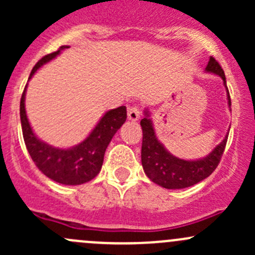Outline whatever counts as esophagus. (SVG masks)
I'll return each mask as SVG.
<instances>
[{"label":"esophagus","instance_id":"obj_1","mask_svg":"<svg viewBox=\"0 0 255 255\" xmlns=\"http://www.w3.org/2000/svg\"><path fill=\"white\" fill-rule=\"evenodd\" d=\"M140 109L139 107H129V109H128V120L129 121H137L138 118L140 117Z\"/></svg>","mask_w":255,"mask_h":255}]
</instances>
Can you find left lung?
Wrapping results in <instances>:
<instances>
[{"label": "left lung", "mask_w": 255, "mask_h": 255, "mask_svg": "<svg viewBox=\"0 0 255 255\" xmlns=\"http://www.w3.org/2000/svg\"><path fill=\"white\" fill-rule=\"evenodd\" d=\"M206 71L221 76L226 86L225 71L218 61L211 56ZM227 89V86H226ZM228 105L231 106L230 92L227 89ZM143 130L142 165L144 173L153 182L165 189H185L202 181L215 171L225 151L228 135L207 156L200 160H184L171 155L158 140L148 111L140 121Z\"/></svg>", "instance_id": "8db88e82"}]
</instances>
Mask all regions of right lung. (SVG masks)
<instances>
[{"mask_svg": "<svg viewBox=\"0 0 255 255\" xmlns=\"http://www.w3.org/2000/svg\"><path fill=\"white\" fill-rule=\"evenodd\" d=\"M69 47L63 45L54 53L43 56L33 68L29 79L40 66L55 58L63 49ZM25 89L27 85L20 97V123L25 146L37 168L49 179L64 185H81L94 179L101 170L105 151L112 137L126 122V106L117 107L105 113L89 137L79 145L70 149H59L43 143L33 133L25 115Z\"/></svg>", "mask_w": 255, "mask_h": 255, "instance_id": "1", "label": "right lung"}]
</instances>
